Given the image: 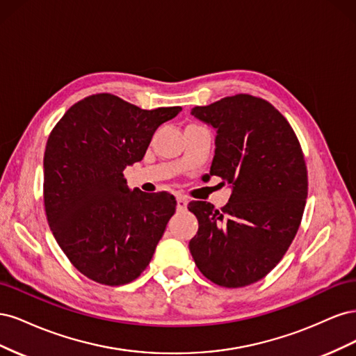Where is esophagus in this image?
I'll use <instances>...</instances> for the list:
<instances>
[{"label":"esophagus","mask_w":356,"mask_h":356,"mask_svg":"<svg viewBox=\"0 0 356 356\" xmlns=\"http://www.w3.org/2000/svg\"><path fill=\"white\" fill-rule=\"evenodd\" d=\"M187 204H188V200L186 197H177V208L179 211H184L187 208Z\"/></svg>","instance_id":"1"}]
</instances>
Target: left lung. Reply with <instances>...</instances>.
Returning <instances> with one entry per match:
<instances>
[{
  "label": "left lung",
  "instance_id": "obj_1",
  "mask_svg": "<svg viewBox=\"0 0 356 356\" xmlns=\"http://www.w3.org/2000/svg\"><path fill=\"white\" fill-rule=\"evenodd\" d=\"M191 115L217 132L209 175L229 182L232 195L221 211L208 202L188 203L199 221L190 252L213 284L251 285L296 238L307 199L303 152L286 118L251 95L195 106Z\"/></svg>",
  "mask_w": 356,
  "mask_h": 356
}]
</instances>
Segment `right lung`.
<instances>
[{
    "label": "right lung",
    "instance_id": "1",
    "mask_svg": "<svg viewBox=\"0 0 356 356\" xmlns=\"http://www.w3.org/2000/svg\"><path fill=\"white\" fill-rule=\"evenodd\" d=\"M181 110H143L98 93L53 127L44 153L47 221L60 250L92 281L124 285L152 261L177 200L166 191H131L123 170L143 160L157 127Z\"/></svg>",
    "mask_w": 356,
    "mask_h": 356
}]
</instances>
